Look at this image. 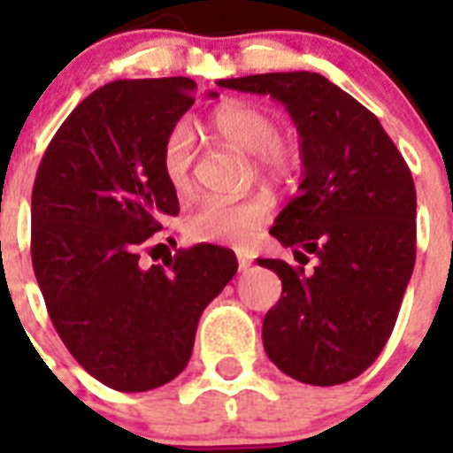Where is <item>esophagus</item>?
I'll use <instances>...</instances> for the list:
<instances>
[{
  "instance_id": "34e87169",
  "label": "esophagus",
  "mask_w": 453,
  "mask_h": 453,
  "mask_svg": "<svg viewBox=\"0 0 453 453\" xmlns=\"http://www.w3.org/2000/svg\"><path fill=\"white\" fill-rule=\"evenodd\" d=\"M250 265H251V258H247L245 254H238V270L247 272L250 270Z\"/></svg>"
}]
</instances>
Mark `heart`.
Instances as JSON below:
<instances>
[{"label":"heart","mask_w":453,"mask_h":453,"mask_svg":"<svg viewBox=\"0 0 453 453\" xmlns=\"http://www.w3.org/2000/svg\"><path fill=\"white\" fill-rule=\"evenodd\" d=\"M213 129L231 147L242 154L256 156V167L265 177H290L295 151L279 138V124L267 111L254 104L231 102L215 111ZM195 161V131L188 122H177L165 135L161 147V170L172 190H186L192 181ZM270 195H250L245 199L203 197L188 211L183 219L186 235L195 242H247L256 229L272 215Z\"/></svg>","instance_id":"b5f03b06"}]
</instances>
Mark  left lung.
<instances>
[{"mask_svg":"<svg viewBox=\"0 0 453 453\" xmlns=\"http://www.w3.org/2000/svg\"><path fill=\"white\" fill-rule=\"evenodd\" d=\"M219 86L281 102L302 138L299 195L270 229L302 265L258 261L283 286L263 319L267 356L302 383L351 381L386 347L413 274V174L376 115L322 74L272 72ZM308 253L319 258L313 273L303 272Z\"/></svg>","mask_w":453,"mask_h":453,"instance_id":"8db88e82","label":"left lung"}]
</instances>
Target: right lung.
Here are the masks:
<instances>
[{
    "label": "right lung",
    "instance_id": "add662e5",
    "mask_svg": "<svg viewBox=\"0 0 453 453\" xmlns=\"http://www.w3.org/2000/svg\"><path fill=\"white\" fill-rule=\"evenodd\" d=\"M195 88L188 77L127 79L88 95L51 138L31 192V261L51 324L79 365L119 392L181 374L203 308L238 270L215 245L140 265L147 238L179 213L161 147Z\"/></svg>",
    "mask_w": 453,
    "mask_h": 453
}]
</instances>
